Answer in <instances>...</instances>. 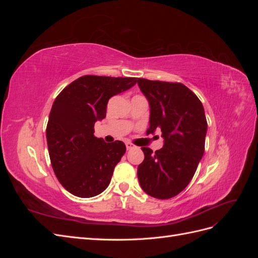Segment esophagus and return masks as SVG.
<instances>
[{
	"label": "esophagus",
	"instance_id": "34e87169",
	"mask_svg": "<svg viewBox=\"0 0 258 258\" xmlns=\"http://www.w3.org/2000/svg\"><path fill=\"white\" fill-rule=\"evenodd\" d=\"M126 147H127L128 151L134 150V148H137V146H136L135 144H132V143H130V142H127V143H126Z\"/></svg>",
	"mask_w": 258,
	"mask_h": 258
}]
</instances>
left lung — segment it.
<instances>
[{"label": "left lung", "instance_id": "8db88e82", "mask_svg": "<svg viewBox=\"0 0 258 258\" xmlns=\"http://www.w3.org/2000/svg\"><path fill=\"white\" fill-rule=\"evenodd\" d=\"M138 85L151 106L146 134L161 130L165 144L153 153L142 147L138 167L142 189L157 199H170L189 184L205 153L208 122L201 101L181 83L139 79Z\"/></svg>", "mask_w": 258, "mask_h": 258}]
</instances>
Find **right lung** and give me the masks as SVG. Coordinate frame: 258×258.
<instances>
[{
	"mask_svg": "<svg viewBox=\"0 0 258 258\" xmlns=\"http://www.w3.org/2000/svg\"><path fill=\"white\" fill-rule=\"evenodd\" d=\"M137 77L84 75L54 100L46 127L53 172L64 188L81 198L106 189L115 166L126 153L121 141L105 143L93 136L106 116L110 98L131 88Z\"/></svg>",
	"mask_w": 258,
	"mask_h": 258,
	"instance_id": "right-lung-1",
	"label": "right lung"
}]
</instances>
